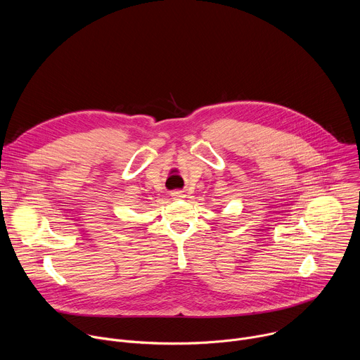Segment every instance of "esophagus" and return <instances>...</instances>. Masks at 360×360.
I'll return each instance as SVG.
<instances>
[{"label":"esophagus","mask_w":360,"mask_h":360,"mask_svg":"<svg viewBox=\"0 0 360 360\" xmlns=\"http://www.w3.org/2000/svg\"><path fill=\"white\" fill-rule=\"evenodd\" d=\"M172 196H174L175 199H181V198H184L185 195L182 193V191H174V192H172Z\"/></svg>","instance_id":"34e87169"}]
</instances>
